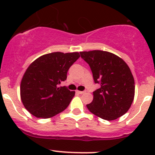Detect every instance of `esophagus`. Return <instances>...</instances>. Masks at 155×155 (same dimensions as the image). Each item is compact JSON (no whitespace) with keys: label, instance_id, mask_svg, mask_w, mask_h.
Returning <instances> with one entry per match:
<instances>
[{"label":"esophagus","instance_id":"obj_1","mask_svg":"<svg viewBox=\"0 0 155 155\" xmlns=\"http://www.w3.org/2000/svg\"><path fill=\"white\" fill-rule=\"evenodd\" d=\"M76 93L80 94H82L85 93V91H76Z\"/></svg>","mask_w":155,"mask_h":155}]
</instances>
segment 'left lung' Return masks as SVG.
<instances>
[{
    "label": "left lung",
    "instance_id": "left-lung-1",
    "mask_svg": "<svg viewBox=\"0 0 155 155\" xmlns=\"http://www.w3.org/2000/svg\"><path fill=\"white\" fill-rule=\"evenodd\" d=\"M90 66L95 83L101 87L93 92L94 99L86 107L94 115L107 121L122 116L130 107L135 83L129 67L123 59L106 51H80Z\"/></svg>",
    "mask_w": 155,
    "mask_h": 155
}]
</instances>
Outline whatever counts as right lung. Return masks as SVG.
<instances>
[{
    "mask_svg": "<svg viewBox=\"0 0 155 155\" xmlns=\"http://www.w3.org/2000/svg\"><path fill=\"white\" fill-rule=\"evenodd\" d=\"M79 57V52L57 51L40 56L29 65L21 81L20 95L31 115L48 118L66 109L75 91L58 85L66 80L69 68Z\"/></svg>",
    "mask_w": 155,
    "mask_h": 155,
    "instance_id": "right-lung-1",
    "label": "right lung"
}]
</instances>
